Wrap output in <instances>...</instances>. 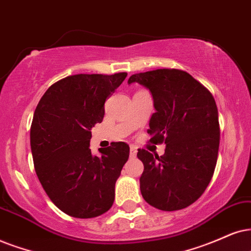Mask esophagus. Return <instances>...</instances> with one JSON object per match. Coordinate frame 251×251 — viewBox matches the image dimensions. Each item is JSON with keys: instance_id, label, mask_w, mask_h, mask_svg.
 <instances>
[{"instance_id": "esophagus-1", "label": "esophagus", "mask_w": 251, "mask_h": 251, "mask_svg": "<svg viewBox=\"0 0 251 251\" xmlns=\"http://www.w3.org/2000/svg\"><path fill=\"white\" fill-rule=\"evenodd\" d=\"M136 151H136V147H135V146H131V148H129V154H131V156H132V157H134V156H135V155H136Z\"/></svg>"}]
</instances>
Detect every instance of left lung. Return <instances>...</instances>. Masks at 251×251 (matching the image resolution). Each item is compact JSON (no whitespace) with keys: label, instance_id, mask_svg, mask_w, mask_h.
I'll use <instances>...</instances> for the list:
<instances>
[{"label":"left lung","instance_id":"obj_1","mask_svg":"<svg viewBox=\"0 0 251 251\" xmlns=\"http://www.w3.org/2000/svg\"><path fill=\"white\" fill-rule=\"evenodd\" d=\"M133 82L153 95L156 111L149 120V142L166 144L162 156L139 149L145 168L141 195L161 211L182 210L204 193L217 164L220 126L214 97L180 69L133 74L128 84Z\"/></svg>","mask_w":251,"mask_h":251}]
</instances>
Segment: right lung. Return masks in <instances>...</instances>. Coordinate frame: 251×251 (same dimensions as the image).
I'll return each mask as SVG.
<instances>
[{"label":"right lung","instance_id":"1","mask_svg":"<svg viewBox=\"0 0 251 251\" xmlns=\"http://www.w3.org/2000/svg\"><path fill=\"white\" fill-rule=\"evenodd\" d=\"M126 76H67L47 89L34 111L30 142L36 174L53 204L71 217H98L115 201L128 145L112 142L100 156L89 145L91 128L104 118V103Z\"/></svg>","mask_w":251,"mask_h":251}]
</instances>
